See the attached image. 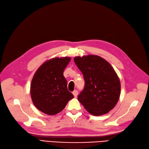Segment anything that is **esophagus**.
<instances>
[{"label": "esophagus", "mask_w": 149, "mask_h": 149, "mask_svg": "<svg viewBox=\"0 0 149 149\" xmlns=\"http://www.w3.org/2000/svg\"><path fill=\"white\" fill-rule=\"evenodd\" d=\"M72 93H73V95L75 97H76V96H77L78 95V91L77 90H74L73 92H72Z\"/></svg>", "instance_id": "34e87169"}]
</instances>
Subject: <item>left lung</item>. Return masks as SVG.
I'll use <instances>...</instances> for the list:
<instances>
[{
  "instance_id": "8db88e82",
  "label": "left lung",
  "mask_w": 149,
  "mask_h": 149,
  "mask_svg": "<svg viewBox=\"0 0 149 149\" xmlns=\"http://www.w3.org/2000/svg\"><path fill=\"white\" fill-rule=\"evenodd\" d=\"M74 61L84 76V89L78 100L93 116L108 113L116 106L120 94V83L108 61L97 55L76 56Z\"/></svg>"
}]
</instances>
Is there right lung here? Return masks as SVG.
<instances>
[{
	"instance_id": "obj_1",
	"label": "right lung",
	"mask_w": 149,
	"mask_h": 149,
	"mask_svg": "<svg viewBox=\"0 0 149 149\" xmlns=\"http://www.w3.org/2000/svg\"><path fill=\"white\" fill-rule=\"evenodd\" d=\"M70 57L54 58L37 69L30 85V95L34 105L47 115L63 110L74 96L67 89L63 71L70 61Z\"/></svg>"
}]
</instances>
